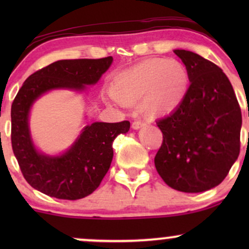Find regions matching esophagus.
<instances>
[{
  "instance_id": "obj_1",
  "label": "esophagus",
  "mask_w": 249,
  "mask_h": 249,
  "mask_svg": "<svg viewBox=\"0 0 249 249\" xmlns=\"http://www.w3.org/2000/svg\"><path fill=\"white\" fill-rule=\"evenodd\" d=\"M145 123L142 122V121H134L132 123V127L134 128V130H138V128H141L142 126H144Z\"/></svg>"
}]
</instances>
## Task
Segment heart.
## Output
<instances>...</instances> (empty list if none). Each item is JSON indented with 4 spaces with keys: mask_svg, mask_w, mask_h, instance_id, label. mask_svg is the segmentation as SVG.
Returning <instances> with one entry per match:
<instances>
[{
    "mask_svg": "<svg viewBox=\"0 0 249 249\" xmlns=\"http://www.w3.org/2000/svg\"><path fill=\"white\" fill-rule=\"evenodd\" d=\"M188 89L186 68L177 59H145L115 76L111 92L119 103L141 107L151 117L173 112L184 101Z\"/></svg>",
    "mask_w": 249,
    "mask_h": 249,
    "instance_id": "heart-1",
    "label": "heart"
}]
</instances>
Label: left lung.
<instances>
[{
	"label": "left lung",
	"instance_id": "left-lung-1",
	"mask_svg": "<svg viewBox=\"0 0 249 249\" xmlns=\"http://www.w3.org/2000/svg\"><path fill=\"white\" fill-rule=\"evenodd\" d=\"M191 84L184 101L158 119L161 146L154 165L170 187L198 193L218 186L240 153L241 108L218 65L187 50H174Z\"/></svg>",
	"mask_w": 249,
	"mask_h": 249
}]
</instances>
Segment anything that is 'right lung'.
Wrapping results in <instances>:
<instances>
[{"label": "right lung", "instance_id": "add662e5", "mask_svg": "<svg viewBox=\"0 0 249 249\" xmlns=\"http://www.w3.org/2000/svg\"><path fill=\"white\" fill-rule=\"evenodd\" d=\"M112 57L99 59H63L37 70L25 79L11 105V146L28 184L57 199L77 200L101 185L113 157L112 142L126 133L130 122L92 123L84 128L68 152L59 157L39 154L28 127L31 104L51 89L83 90L95 84L108 69Z\"/></svg>", "mask_w": 249, "mask_h": 249}]
</instances>
